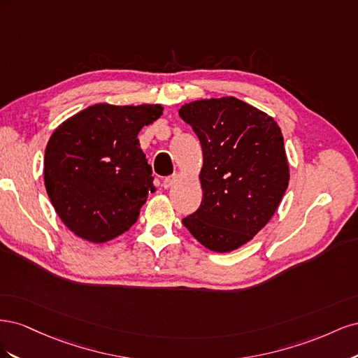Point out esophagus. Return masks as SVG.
<instances>
[{
    "instance_id": "1",
    "label": "esophagus",
    "mask_w": 358,
    "mask_h": 358,
    "mask_svg": "<svg viewBox=\"0 0 358 358\" xmlns=\"http://www.w3.org/2000/svg\"><path fill=\"white\" fill-rule=\"evenodd\" d=\"M176 179H178V176L176 175H171V176H167L164 180H162V187H164L166 189H169L173 183L176 182Z\"/></svg>"
}]
</instances>
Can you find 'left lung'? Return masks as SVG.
<instances>
[{
	"instance_id": "1",
	"label": "left lung",
	"mask_w": 358,
	"mask_h": 358,
	"mask_svg": "<svg viewBox=\"0 0 358 358\" xmlns=\"http://www.w3.org/2000/svg\"><path fill=\"white\" fill-rule=\"evenodd\" d=\"M179 115L203 149V200L182 224L210 251H234L284 197L289 170L282 133L273 117L234 96L183 104Z\"/></svg>"
}]
</instances>
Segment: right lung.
Masks as SVG:
<instances>
[{"instance_id":"1","label":"right lung","mask_w":358,"mask_h":358,"mask_svg":"<svg viewBox=\"0 0 358 358\" xmlns=\"http://www.w3.org/2000/svg\"><path fill=\"white\" fill-rule=\"evenodd\" d=\"M161 113L159 104H94L53 131L45 152V185L76 236L104 243L137 221L155 191L137 136Z\"/></svg>"}]
</instances>
